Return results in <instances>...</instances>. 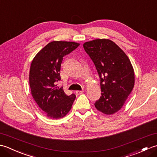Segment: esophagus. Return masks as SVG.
<instances>
[{
  "label": "esophagus",
  "instance_id": "1",
  "mask_svg": "<svg viewBox=\"0 0 157 157\" xmlns=\"http://www.w3.org/2000/svg\"><path fill=\"white\" fill-rule=\"evenodd\" d=\"M84 90H76L75 91V93L77 94H82L83 92H84Z\"/></svg>",
  "mask_w": 157,
  "mask_h": 157
}]
</instances>
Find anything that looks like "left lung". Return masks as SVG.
<instances>
[{"mask_svg":"<svg viewBox=\"0 0 157 157\" xmlns=\"http://www.w3.org/2000/svg\"><path fill=\"white\" fill-rule=\"evenodd\" d=\"M97 70L101 96L95 102L98 111L113 115L124 105L134 86V71L128 56L114 42L96 39L84 44Z\"/></svg>","mask_w":157,"mask_h":157,"instance_id":"1","label":"left lung"}]
</instances>
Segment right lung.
Returning a JSON list of instances; mask_svg holds the SVG:
<instances>
[{
    "mask_svg": "<svg viewBox=\"0 0 157 157\" xmlns=\"http://www.w3.org/2000/svg\"><path fill=\"white\" fill-rule=\"evenodd\" d=\"M79 43L52 41L35 56L29 70V86L32 97L46 115L51 119L65 117L71 109L75 95L67 96L63 88L57 87L61 80L60 70L63 56L79 46Z\"/></svg>",
    "mask_w": 157,
    "mask_h": 157,
    "instance_id": "right-lung-1",
    "label": "right lung"
}]
</instances>
